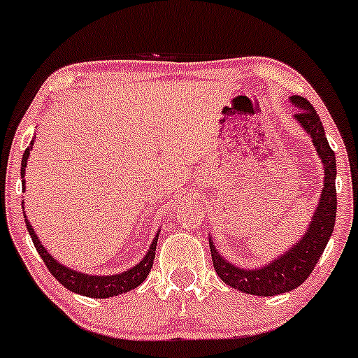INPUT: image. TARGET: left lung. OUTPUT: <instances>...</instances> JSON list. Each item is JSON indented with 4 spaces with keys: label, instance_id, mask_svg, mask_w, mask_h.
<instances>
[{
    "label": "left lung",
    "instance_id": "obj_1",
    "mask_svg": "<svg viewBox=\"0 0 358 358\" xmlns=\"http://www.w3.org/2000/svg\"><path fill=\"white\" fill-rule=\"evenodd\" d=\"M297 112L294 119L310 135L317 155L324 165V187L320 192L319 205L306 233L299 241L282 252L278 259L269 261L268 264L255 269H244L233 264L216 251L213 238H210V251L213 257L215 271L224 284L238 291L251 294V296H278L299 287L309 278L315 264L320 259L330 236H332L334 226H336L337 213V192H336V153L330 148L322 122L317 112L312 107L307 99L301 96L289 97Z\"/></svg>",
    "mask_w": 358,
    "mask_h": 358
}]
</instances>
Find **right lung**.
<instances>
[{"mask_svg":"<svg viewBox=\"0 0 358 358\" xmlns=\"http://www.w3.org/2000/svg\"><path fill=\"white\" fill-rule=\"evenodd\" d=\"M34 138L31 140L29 147L26 148L24 153H22V158H21L22 189H26L24 173H26V166H28L29 152L33 150V145H34ZM21 205H24V201H22ZM22 210H24V206H22ZM24 221H26V228H28L29 236H31V239H33V243H34L36 250H38V252H39V256L43 257L44 264L48 266L49 273H51L54 278H56L66 289H69V291L80 294V296L94 297V299L114 297V296H119V294H125V292L132 291V289H135V287H138L140 284L147 279L148 273H150V269L153 266V259H155L158 234H160V229H158L155 238H153V241L150 244V248H148V251L145 252V256L142 257V261L137 262V264L132 266L130 269H127L120 274L94 275V274H84V273H79V271L66 268L64 264H61L57 259H54V256L49 255V251L43 246V244H41L38 234L34 233V228L29 224L26 213H24Z\"/></svg>","mask_w":358,"mask_h":358,"instance_id":"right-lung-1","label":"right lung"}]
</instances>
